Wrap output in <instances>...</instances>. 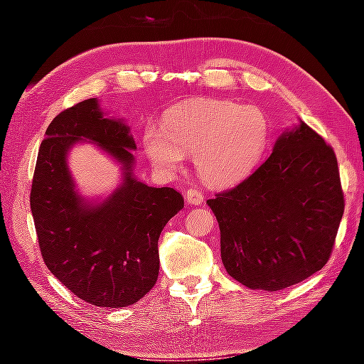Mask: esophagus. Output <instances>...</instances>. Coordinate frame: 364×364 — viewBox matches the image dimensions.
<instances>
[{"label":"esophagus","instance_id":"1","mask_svg":"<svg viewBox=\"0 0 364 364\" xmlns=\"http://www.w3.org/2000/svg\"><path fill=\"white\" fill-rule=\"evenodd\" d=\"M186 202L189 205H200L202 202H204V194H202L199 189L189 188L186 191Z\"/></svg>","mask_w":364,"mask_h":364}]
</instances>
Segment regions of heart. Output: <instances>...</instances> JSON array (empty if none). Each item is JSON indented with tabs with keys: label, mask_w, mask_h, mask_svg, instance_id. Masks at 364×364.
<instances>
[{
	"label": "heart",
	"mask_w": 364,
	"mask_h": 364,
	"mask_svg": "<svg viewBox=\"0 0 364 364\" xmlns=\"http://www.w3.org/2000/svg\"><path fill=\"white\" fill-rule=\"evenodd\" d=\"M269 133V120L260 107L228 100H199L167 110L162 127L147 123L141 141L156 168L176 171L186 154H194L202 180L213 188H230L260 164Z\"/></svg>",
	"instance_id": "heart-1"
}]
</instances>
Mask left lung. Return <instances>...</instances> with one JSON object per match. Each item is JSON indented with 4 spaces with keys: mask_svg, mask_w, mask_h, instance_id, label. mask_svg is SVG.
<instances>
[{
    "mask_svg": "<svg viewBox=\"0 0 364 364\" xmlns=\"http://www.w3.org/2000/svg\"><path fill=\"white\" fill-rule=\"evenodd\" d=\"M221 262L249 289L281 291L328 263L343 215L336 154L300 120L247 180L207 200Z\"/></svg>",
    "mask_w": 364,
    "mask_h": 364,
    "instance_id": "obj_1",
    "label": "left lung"
}]
</instances>
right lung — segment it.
<instances>
[{"instance_id":"1","label":"right lung","mask_w":364,"mask_h":364,"mask_svg":"<svg viewBox=\"0 0 364 364\" xmlns=\"http://www.w3.org/2000/svg\"><path fill=\"white\" fill-rule=\"evenodd\" d=\"M88 140L121 165L112 195L86 200L77 193L66 157ZM136 143L123 119L96 97L65 109L49 123L30 191L36 236L48 269L73 295L96 306L136 304L159 276V236L184 207L173 188H152L134 176Z\"/></svg>"}]
</instances>
